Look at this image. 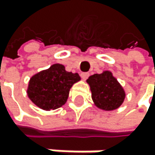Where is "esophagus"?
<instances>
[{"mask_svg": "<svg viewBox=\"0 0 155 155\" xmlns=\"http://www.w3.org/2000/svg\"><path fill=\"white\" fill-rule=\"evenodd\" d=\"M81 77H82V78L83 79H87L88 78V77H89V73L88 72H82L81 73Z\"/></svg>", "mask_w": 155, "mask_h": 155, "instance_id": "obj_1", "label": "esophagus"}]
</instances>
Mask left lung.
Here are the masks:
<instances>
[{
    "label": "left lung",
    "mask_w": 155,
    "mask_h": 155,
    "mask_svg": "<svg viewBox=\"0 0 155 155\" xmlns=\"http://www.w3.org/2000/svg\"><path fill=\"white\" fill-rule=\"evenodd\" d=\"M87 84L90 85L92 99L97 108L112 110L123 104L126 93L110 71L91 75L87 79Z\"/></svg>",
    "instance_id": "obj_1"
}]
</instances>
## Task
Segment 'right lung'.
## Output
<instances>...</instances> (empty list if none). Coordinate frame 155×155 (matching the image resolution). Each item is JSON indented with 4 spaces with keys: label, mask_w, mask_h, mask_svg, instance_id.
Returning a JSON list of instances; mask_svg holds the SVG:
<instances>
[{
    "label": "right lung",
    "mask_w": 155,
    "mask_h": 155,
    "mask_svg": "<svg viewBox=\"0 0 155 155\" xmlns=\"http://www.w3.org/2000/svg\"><path fill=\"white\" fill-rule=\"evenodd\" d=\"M80 80L78 73L67 71L61 64H54L31 77L28 96L41 110H56L66 103L70 89Z\"/></svg>",
    "instance_id": "right-lung-1"
}]
</instances>
